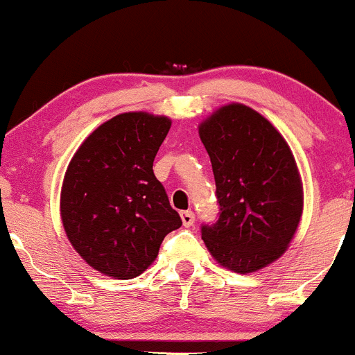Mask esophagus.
<instances>
[{"mask_svg": "<svg viewBox=\"0 0 355 355\" xmlns=\"http://www.w3.org/2000/svg\"><path fill=\"white\" fill-rule=\"evenodd\" d=\"M181 220L184 224V227L193 226V223H195V214L191 210H184V212H181Z\"/></svg>", "mask_w": 355, "mask_h": 355, "instance_id": "obj_1", "label": "esophagus"}]
</instances>
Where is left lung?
Listing matches in <instances>:
<instances>
[{"label":"left lung","instance_id":"8db88e82","mask_svg":"<svg viewBox=\"0 0 355 355\" xmlns=\"http://www.w3.org/2000/svg\"><path fill=\"white\" fill-rule=\"evenodd\" d=\"M216 179L219 217L202 224L217 262L254 272L279 257L302 216V182L293 153L268 119L231 103L198 128Z\"/></svg>","mask_w":355,"mask_h":355}]
</instances>
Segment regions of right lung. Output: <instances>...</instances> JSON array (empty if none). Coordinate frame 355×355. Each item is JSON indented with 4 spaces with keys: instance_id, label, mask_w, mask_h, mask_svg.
I'll return each mask as SVG.
<instances>
[{
    "instance_id": "1",
    "label": "right lung",
    "mask_w": 355,
    "mask_h": 355,
    "mask_svg": "<svg viewBox=\"0 0 355 355\" xmlns=\"http://www.w3.org/2000/svg\"><path fill=\"white\" fill-rule=\"evenodd\" d=\"M171 129L145 112L115 115L91 132L67 167L62 220L77 254L117 279L141 275L182 220L171 207L153 160Z\"/></svg>"
}]
</instances>
